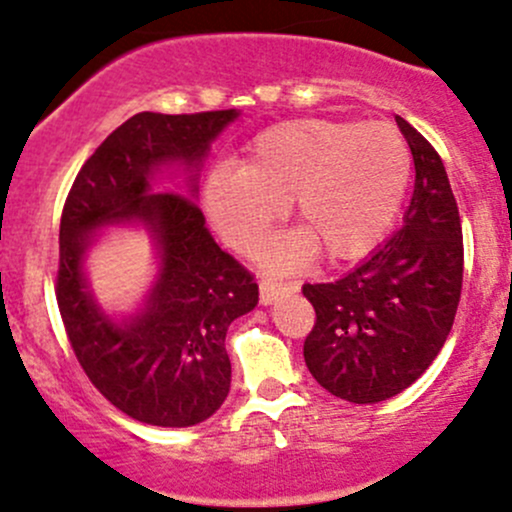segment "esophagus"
I'll list each match as a JSON object with an SVG mask.
<instances>
[{
  "label": "esophagus",
  "instance_id": "1",
  "mask_svg": "<svg viewBox=\"0 0 512 512\" xmlns=\"http://www.w3.org/2000/svg\"><path fill=\"white\" fill-rule=\"evenodd\" d=\"M292 292V284L284 282V279H262L260 282V301L262 304H272L284 294Z\"/></svg>",
  "mask_w": 512,
  "mask_h": 512
}]
</instances>
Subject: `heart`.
I'll return each mask as SVG.
<instances>
[{"mask_svg": "<svg viewBox=\"0 0 512 512\" xmlns=\"http://www.w3.org/2000/svg\"><path fill=\"white\" fill-rule=\"evenodd\" d=\"M410 176L412 154L397 127L304 117L257 134L240 169L208 176L203 198L235 250H252L289 203L304 235L274 247L277 265H294L314 250L328 262H351L383 242Z\"/></svg>", "mask_w": 512, "mask_h": 512, "instance_id": "heart-1", "label": "heart"}]
</instances>
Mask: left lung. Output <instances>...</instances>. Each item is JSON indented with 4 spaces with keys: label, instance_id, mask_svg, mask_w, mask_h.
<instances>
[{
    "label": "left lung",
    "instance_id": "8db88e82",
    "mask_svg": "<svg viewBox=\"0 0 512 512\" xmlns=\"http://www.w3.org/2000/svg\"><path fill=\"white\" fill-rule=\"evenodd\" d=\"M395 120L414 159L405 225L346 277L301 287L316 311L306 368L355 405L400 395L432 365L464 282V235L444 164L410 122Z\"/></svg>",
    "mask_w": 512,
    "mask_h": 512
}]
</instances>
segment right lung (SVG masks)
I'll use <instances>...</instances> for the list:
<instances>
[{
    "label": "right lung",
    "mask_w": 512,
    "mask_h": 512,
    "mask_svg": "<svg viewBox=\"0 0 512 512\" xmlns=\"http://www.w3.org/2000/svg\"><path fill=\"white\" fill-rule=\"evenodd\" d=\"M235 117V110L129 117L90 154L63 206L56 299L68 341L90 383L117 410L154 427H191L223 405L225 333L260 299L255 274L215 245L196 201L149 186L166 161L198 169ZM134 217L158 235L162 274L148 309L117 327L97 311L79 265L95 227Z\"/></svg>",
    "instance_id": "add662e5"
}]
</instances>
